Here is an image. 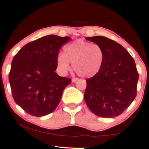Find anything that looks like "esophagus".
Listing matches in <instances>:
<instances>
[{
    "mask_svg": "<svg viewBox=\"0 0 149 149\" xmlns=\"http://www.w3.org/2000/svg\"><path fill=\"white\" fill-rule=\"evenodd\" d=\"M78 80V78H72V82H76V81Z\"/></svg>",
    "mask_w": 149,
    "mask_h": 149,
    "instance_id": "1",
    "label": "esophagus"
}]
</instances>
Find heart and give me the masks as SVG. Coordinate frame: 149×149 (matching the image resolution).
<instances>
[{
  "label": "heart",
  "mask_w": 149,
  "mask_h": 149,
  "mask_svg": "<svg viewBox=\"0 0 149 149\" xmlns=\"http://www.w3.org/2000/svg\"><path fill=\"white\" fill-rule=\"evenodd\" d=\"M64 53L56 56V67L61 74L65 75L71 70L70 63L79 76L92 77L101 70L104 61L102 48L83 40H77L68 44L63 49Z\"/></svg>",
  "instance_id": "1"
}]
</instances>
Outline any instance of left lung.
<instances>
[{"label": "left lung", "instance_id": "8db88e82", "mask_svg": "<svg viewBox=\"0 0 149 149\" xmlns=\"http://www.w3.org/2000/svg\"><path fill=\"white\" fill-rule=\"evenodd\" d=\"M86 39L104 52L102 68L86 79L84 100L89 109L102 117H115L128 107L136 96L138 74L134 58L116 41L104 36Z\"/></svg>", "mask_w": 149, "mask_h": 149}]
</instances>
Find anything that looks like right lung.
Masks as SVG:
<instances>
[{
  "mask_svg": "<svg viewBox=\"0 0 149 149\" xmlns=\"http://www.w3.org/2000/svg\"><path fill=\"white\" fill-rule=\"evenodd\" d=\"M71 38L49 35L29 42L11 63L9 82L13 97L26 113L36 117L53 112L72 79L54 72L61 47Z\"/></svg>",
  "mask_w": 149,
  "mask_h": 149,
  "instance_id": "1",
  "label": "right lung"
}]
</instances>
